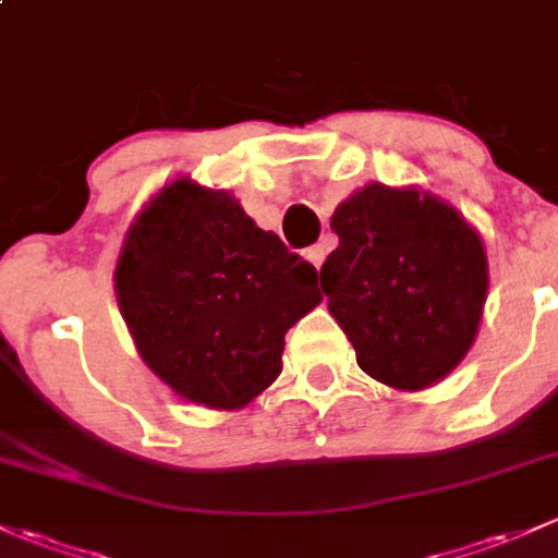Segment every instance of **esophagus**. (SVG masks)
<instances>
[{
  "label": "esophagus",
  "mask_w": 558,
  "mask_h": 558,
  "mask_svg": "<svg viewBox=\"0 0 558 558\" xmlns=\"http://www.w3.org/2000/svg\"><path fill=\"white\" fill-rule=\"evenodd\" d=\"M327 244L322 242V244H314V247H308L305 250V257H308V263L314 268H322V263H325V257H327Z\"/></svg>",
  "instance_id": "obj_1"
}]
</instances>
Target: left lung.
<instances>
[{
	"mask_svg": "<svg viewBox=\"0 0 558 558\" xmlns=\"http://www.w3.org/2000/svg\"><path fill=\"white\" fill-rule=\"evenodd\" d=\"M340 236L322 290L359 367L399 391L447 377L473 345L487 301L482 236L421 189L369 183L329 220Z\"/></svg>",
	"mask_w": 558,
	"mask_h": 558,
	"instance_id": "1",
	"label": "left lung"
}]
</instances>
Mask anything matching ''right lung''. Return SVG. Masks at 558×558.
I'll return each instance as SVG.
<instances>
[{"instance_id":"obj_1","label":"right lung","mask_w":558,"mask_h":558,"mask_svg":"<svg viewBox=\"0 0 558 558\" xmlns=\"http://www.w3.org/2000/svg\"><path fill=\"white\" fill-rule=\"evenodd\" d=\"M137 353L178 397L239 410L281 373L287 329L322 303L319 274L229 191L178 178L143 207L113 271Z\"/></svg>"}]
</instances>
